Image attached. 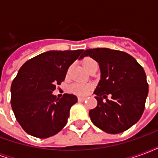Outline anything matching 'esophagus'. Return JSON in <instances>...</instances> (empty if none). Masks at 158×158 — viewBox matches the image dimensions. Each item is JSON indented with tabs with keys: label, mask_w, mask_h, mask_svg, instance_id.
I'll return each mask as SVG.
<instances>
[{
	"label": "esophagus",
	"mask_w": 158,
	"mask_h": 158,
	"mask_svg": "<svg viewBox=\"0 0 158 158\" xmlns=\"http://www.w3.org/2000/svg\"><path fill=\"white\" fill-rule=\"evenodd\" d=\"M85 99V97H81V96H79V97H78V100H79V102H84Z\"/></svg>",
	"instance_id": "34e87169"
}]
</instances>
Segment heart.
Returning <instances> with one entry per match:
<instances>
[{"mask_svg":"<svg viewBox=\"0 0 158 158\" xmlns=\"http://www.w3.org/2000/svg\"><path fill=\"white\" fill-rule=\"evenodd\" d=\"M83 64L87 70L91 66H93L94 64H97V63L93 59L86 58L83 62ZM89 89H90V85L88 84H84V83H75L71 86V90L78 95H86L89 91Z\"/></svg>","mask_w":158,"mask_h":158,"instance_id":"b5f03b06","label":"heart"}]
</instances>
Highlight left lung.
<instances>
[{"mask_svg":"<svg viewBox=\"0 0 158 158\" xmlns=\"http://www.w3.org/2000/svg\"><path fill=\"white\" fill-rule=\"evenodd\" d=\"M99 63L101 79L94 94L97 106L89 111L92 123L108 134H119L138 122L148 95L146 73L132 56L108 48L85 50ZM110 94L111 99H107Z\"/></svg>","mask_w":158,"mask_h":158,"instance_id":"obj_1","label":"left lung"}]
</instances>
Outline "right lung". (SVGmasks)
Returning <instances> with one entry per match:
<instances>
[{"label":"right lung","instance_id":"obj_1","mask_svg":"<svg viewBox=\"0 0 158 158\" xmlns=\"http://www.w3.org/2000/svg\"><path fill=\"white\" fill-rule=\"evenodd\" d=\"M83 50L49 51L36 56L21 67L11 86V105L23 130L37 138L55 135L66 125L74 95L61 99L52 95L65 79L67 71Z\"/></svg>","mask_w":158,"mask_h":158}]
</instances>
